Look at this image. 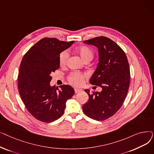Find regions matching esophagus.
I'll list each match as a JSON object with an SVG mask.
<instances>
[{"mask_svg": "<svg viewBox=\"0 0 154 154\" xmlns=\"http://www.w3.org/2000/svg\"><path fill=\"white\" fill-rule=\"evenodd\" d=\"M74 91H75V93H79L80 92L82 91V89H80V88H74Z\"/></svg>", "mask_w": 154, "mask_h": 154, "instance_id": "esophagus-1", "label": "esophagus"}]
</instances>
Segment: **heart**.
<instances>
[{
  "mask_svg": "<svg viewBox=\"0 0 154 154\" xmlns=\"http://www.w3.org/2000/svg\"><path fill=\"white\" fill-rule=\"evenodd\" d=\"M75 51L78 53L80 56L81 57L82 59L85 61L87 60H92L94 57V52L93 51L88 47L87 46L82 45L76 48ZM69 58V54L67 51H63L60 53L59 61L60 66L63 67L66 66L67 62V60ZM86 77L85 74H82V73L74 72H72L69 75L68 80L69 82L73 85L74 86H80L83 82L84 78Z\"/></svg>",
  "mask_w": 154,
  "mask_h": 154,
  "instance_id": "b5f03b06",
  "label": "heart"
}]
</instances>
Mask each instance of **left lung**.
<instances>
[{
	"label": "left lung",
	"instance_id": "1",
	"mask_svg": "<svg viewBox=\"0 0 154 154\" xmlns=\"http://www.w3.org/2000/svg\"><path fill=\"white\" fill-rule=\"evenodd\" d=\"M84 43L98 48L99 63L89 82L100 86L102 91L91 94L85 89L88 101L82 109L88 117L105 120L114 116L124 102L131 80L129 64L124 51L108 37H95Z\"/></svg>",
	"mask_w": 154,
	"mask_h": 154
}]
</instances>
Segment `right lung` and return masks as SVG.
Instances as JSON below:
<instances>
[{
  "mask_svg": "<svg viewBox=\"0 0 154 154\" xmlns=\"http://www.w3.org/2000/svg\"><path fill=\"white\" fill-rule=\"evenodd\" d=\"M74 42L44 38L22 60L18 75L19 94L30 114L41 122L49 123L60 118L67 100L74 94L69 85H60V89L50 85L51 74L60 67V54Z\"/></svg>",
  "mask_w": 154,
  "mask_h": 154,
  "instance_id": "obj_1",
  "label": "right lung"
}]
</instances>
